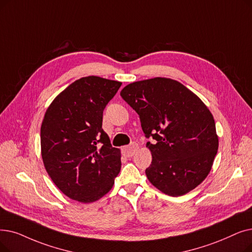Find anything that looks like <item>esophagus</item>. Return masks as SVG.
Segmentation results:
<instances>
[{
	"label": "esophagus",
	"mask_w": 252,
	"mask_h": 252,
	"mask_svg": "<svg viewBox=\"0 0 252 252\" xmlns=\"http://www.w3.org/2000/svg\"><path fill=\"white\" fill-rule=\"evenodd\" d=\"M137 149H138V145L136 143H133L128 146H125L123 148V153H124V156H126V158H130L135 155Z\"/></svg>",
	"instance_id": "34e87169"
}]
</instances>
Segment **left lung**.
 Segmentation results:
<instances>
[{
    "mask_svg": "<svg viewBox=\"0 0 252 252\" xmlns=\"http://www.w3.org/2000/svg\"><path fill=\"white\" fill-rule=\"evenodd\" d=\"M139 114L152 161L145 173L161 192L180 196L210 173L218 149L212 113L182 83L165 77L136 81L120 92Z\"/></svg>",
    "mask_w": 252,
    "mask_h": 252,
    "instance_id": "obj_1",
    "label": "left lung"
}]
</instances>
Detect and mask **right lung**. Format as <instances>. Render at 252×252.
<instances>
[{"label": "right lung", "mask_w": 252, "mask_h": 252, "mask_svg": "<svg viewBox=\"0 0 252 252\" xmlns=\"http://www.w3.org/2000/svg\"><path fill=\"white\" fill-rule=\"evenodd\" d=\"M122 82L87 76L71 83L47 108L41 155L59 189L81 203L100 200L122 167L120 149L102 128L103 111Z\"/></svg>", "instance_id": "right-lung-1"}]
</instances>
